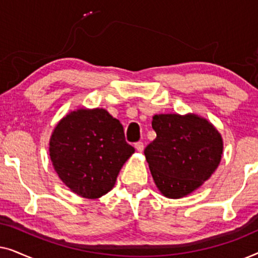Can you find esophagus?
I'll return each instance as SVG.
<instances>
[{
  "label": "esophagus",
  "mask_w": 258,
  "mask_h": 258,
  "mask_svg": "<svg viewBox=\"0 0 258 258\" xmlns=\"http://www.w3.org/2000/svg\"><path fill=\"white\" fill-rule=\"evenodd\" d=\"M135 149L139 151V153H142L143 149H144V144L142 142H137L135 143Z\"/></svg>",
  "instance_id": "1"
}]
</instances>
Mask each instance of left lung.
<instances>
[{
    "instance_id": "left-lung-1",
    "label": "left lung",
    "mask_w": 258,
    "mask_h": 258,
    "mask_svg": "<svg viewBox=\"0 0 258 258\" xmlns=\"http://www.w3.org/2000/svg\"><path fill=\"white\" fill-rule=\"evenodd\" d=\"M156 139L144 149L155 184L168 199H182L211 177L220 164L223 139L196 114L153 116Z\"/></svg>"
}]
</instances>
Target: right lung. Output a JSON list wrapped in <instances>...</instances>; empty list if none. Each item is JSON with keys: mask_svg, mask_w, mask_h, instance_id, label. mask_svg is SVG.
Segmentation results:
<instances>
[{"mask_svg": "<svg viewBox=\"0 0 258 258\" xmlns=\"http://www.w3.org/2000/svg\"><path fill=\"white\" fill-rule=\"evenodd\" d=\"M134 153L121 123L103 108L68 112L49 141V156L59 179L88 200L100 199L114 188L119 170Z\"/></svg>", "mask_w": 258, "mask_h": 258, "instance_id": "1", "label": "right lung"}]
</instances>
